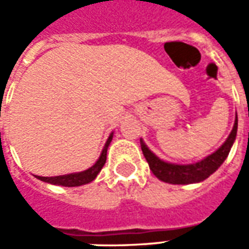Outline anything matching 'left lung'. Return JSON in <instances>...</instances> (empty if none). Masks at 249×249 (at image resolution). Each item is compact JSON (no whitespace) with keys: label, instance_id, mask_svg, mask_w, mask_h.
I'll return each instance as SVG.
<instances>
[{"label":"left lung","instance_id":"left-lung-1","mask_svg":"<svg viewBox=\"0 0 249 249\" xmlns=\"http://www.w3.org/2000/svg\"><path fill=\"white\" fill-rule=\"evenodd\" d=\"M237 133V114H236L233 129L225 140L223 145L219 149L209 155L203 160L195 162V164H187V165H180V164H171L159 159L153 152L145 145V142L140 140L141 151L144 153V157L149 164V168L159 180L164 183L169 184H193L200 183L205 178H208L213 172H216L219 167L224 162L228 156L231 148L233 145V141Z\"/></svg>","mask_w":249,"mask_h":249}]
</instances>
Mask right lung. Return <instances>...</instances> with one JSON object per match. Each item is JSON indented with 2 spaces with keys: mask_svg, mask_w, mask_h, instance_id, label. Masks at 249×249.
I'll return each instance as SVG.
<instances>
[{
  "mask_svg": "<svg viewBox=\"0 0 249 249\" xmlns=\"http://www.w3.org/2000/svg\"><path fill=\"white\" fill-rule=\"evenodd\" d=\"M112 139H113V133H110V136L108 137V141L105 142V146H104L103 152H101V155L98 157L96 164L89 169H87V171L62 175V176H53V178H42V176H36V178L41 180V181L53 184V185H62V187H80V185H84V184L90 183L97 178V175L103 169L104 164L107 161V151H108V146Z\"/></svg>",
  "mask_w": 249,
  "mask_h": 249,
  "instance_id": "1",
  "label": "right lung"
}]
</instances>
